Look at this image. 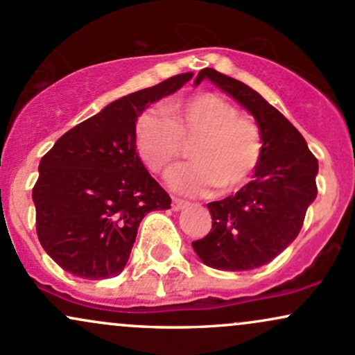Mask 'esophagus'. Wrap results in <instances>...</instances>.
<instances>
[{"label":"esophagus","instance_id":"esophagus-1","mask_svg":"<svg viewBox=\"0 0 355 355\" xmlns=\"http://www.w3.org/2000/svg\"><path fill=\"white\" fill-rule=\"evenodd\" d=\"M185 207H187V202L180 200V198H173V200H172V210L173 211H178V210L185 209Z\"/></svg>","mask_w":355,"mask_h":355}]
</instances>
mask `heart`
Here are the masks:
<instances>
[{
	"label": "heart",
	"mask_w": 355,
	"mask_h": 355,
	"mask_svg": "<svg viewBox=\"0 0 355 355\" xmlns=\"http://www.w3.org/2000/svg\"><path fill=\"white\" fill-rule=\"evenodd\" d=\"M137 152L155 173H166L190 146L193 162L170 175L173 190L185 195L239 189L259 165L263 152L260 126L239 115L229 100L215 93H198L164 105V115L145 113L135 132Z\"/></svg>",
	"instance_id": "obj_1"
}]
</instances>
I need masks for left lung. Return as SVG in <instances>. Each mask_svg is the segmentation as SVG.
<instances>
[{
    "instance_id": "left-lung-1",
    "label": "left lung",
    "mask_w": 355,
    "mask_h": 355,
    "mask_svg": "<svg viewBox=\"0 0 355 355\" xmlns=\"http://www.w3.org/2000/svg\"><path fill=\"white\" fill-rule=\"evenodd\" d=\"M205 78L255 118L263 152L254 180L207 205L211 230L191 247L211 268L252 270L275 259L299 235L305 211L317 197L319 162L299 130L255 89L214 68H203L195 85Z\"/></svg>"
}]
</instances>
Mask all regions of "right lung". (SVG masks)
I'll list each match as a JSON object with an SVG mask.
<instances>
[{"label":"right lung","mask_w":355,"mask_h":355,"mask_svg":"<svg viewBox=\"0 0 355 355\" xmlns=\"http://www.w3.org/2000/svg\"><path fill=\"white\" fill-rule=\"evenodd\" d=\"M191 76L175 75L112 101L42 158L33 189L36 234L63 270L89 280L116 277L145 215L170 209L172 198L137 153V120Z\"/></svg>","instance_id":"obj_1"}]
</instances>
